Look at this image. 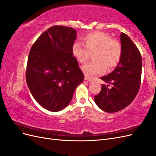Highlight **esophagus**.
I'll use <instances>...</instances> for the list:
<instances>
[{
    "instance_id": "esophagus-1",
    "label": "esophagus",
    "mask_w": 156,
    "mask_h": 156,
    "mask_svg": "<svg viewBox=\"0 0 156 156\" xmlns=\"http://www.w3.org/2000/svg\"><path fill=\"white\" fill-rule=\"evenodd\" d=\"M84 79H85L86 81H89V82H91V81H92V79L91 78H90L89 77H87V76H85V77H84Z\"/></svg>"
}]
</instances>
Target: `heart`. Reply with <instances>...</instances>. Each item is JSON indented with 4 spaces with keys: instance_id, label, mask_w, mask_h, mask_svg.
<instances>
[{
    "instance_id": "b5f03b06",
    "label": "heart",
    "mask_w": 156,
    "mask_h": 156,
    "mask_svg": "<svg viewBox=\"0 0 156 156\" xmlns=\"http://www.w3.org/2000/svg\"><path fill=\"white\" fill-rule=\"evenodd\" d=\"M84 45L75 42L72 46V54L79 62L83 63L94 54L93 62H88L81 66L83 73L89 77H94L103 73L105 68L111 70L120 62L122 54L120 42L103 32L89 33L84 37Z\"/></svg>"
}]
</instances>
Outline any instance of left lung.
<instances>
[{
  "label": "left lung",
  "instance_id": "left-lung-1",
  "mask_svg": "<svg viewBox=\"0 0 156 156\" xmlns=\"http://www.w3.org/2000/svg\"><path fill=\"white\" fill-rule=\"evenodd\" d=\"M122 54L120 62L112 73L101 78L108 84H102L100 94L94 96L99 108L107 112H115L128 106L137 94L140 85L142 58L129 37L120 35Z\"/></svg>",
  "mask_w": 156,
  "mask_h": 156
}]
</instances>
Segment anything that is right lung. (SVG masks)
Returning <instances> with one entry per match:
<instances>
[{
  "label": "right lung",
  "instance_id": "obj_1",
  "mask_svg": "<svg viewBox=\"0 0 156 156\" xmlns=\"http://www.w3.org/2000/svg\"><path fill=\"white\" fill-rule=\"evenodd\" d=\"M77 32L73 28L50 27L29 52L26 81L32 96L45 109L57 112L72 101L84 75L72 54Z\"/></svg>",
  "mask_w": 156,
  "mask_h": 156
}]
</instances>
